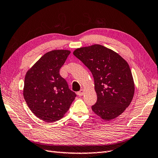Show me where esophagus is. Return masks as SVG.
<instances>
[{
	"mask_svg": "<svg viewBox=\"0 0 158 158\" xmlns=\"http://www.w3.org/2000/svg\"><path fill=\"white\" fill-rule=\"evenodd\" d=\"M84 90L83 89H81L79 91H78L77 92V94L79 96H82V95H83L84 94Z\"/></svg>",
	"mask_w": 158,
	"mask_h": 158,
	"instance_id": "esophagus-1",
	"label": "esophagus"
}]
</instances>
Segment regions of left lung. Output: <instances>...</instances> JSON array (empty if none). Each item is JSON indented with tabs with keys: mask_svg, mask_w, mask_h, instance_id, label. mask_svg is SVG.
I'll return each instance as SVG.
<instances>
[{
	"mask_svg": "<svg viewBox=\"0 0 158 158\" xmlns=\"http://www.w3.org/2000/svg\"><path fill=\"white\" fill-rule=\"evenodd\" d=\"M73 55L91 71L97 101L93 111L102 119L116 118L130 105L134 83L128 63L118 53L101 45L77 49Z\"/></svg>",
	"mask_w": 158,
	"mask_h": 158,
	"instance_id": "obj_1",
	"label": "left lung"
}]
</instances>
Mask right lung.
<instances>
[{
  "mask_svg": "<svg viewBox=\"0 0 158 158\" xmlns=\"http://www.w3.org/2000/svg\"><path fill=\"white\" fill-rule=\"evenodd\" d=\"M70 53L68 50L48 52L26 75L23 92L25 101L31 111L46 123L63 118L77 96L60 74V69Z\"/></svg>",
  "mask_w": 158,
  "mask_h": 158,
  "instance_id": "1",
  "label": "right lung"
}]
</instances>
